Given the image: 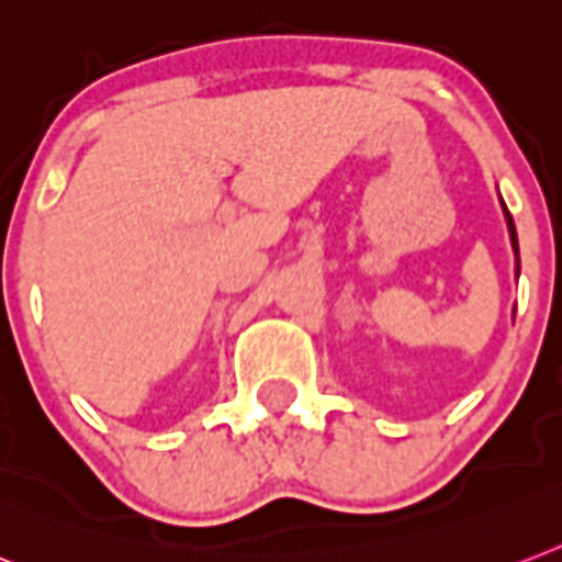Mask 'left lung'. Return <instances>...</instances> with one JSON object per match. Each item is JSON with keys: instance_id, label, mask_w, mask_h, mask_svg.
<instances>
[{"instance_id": "obj_1", "label": "left lung", "mask_w": 562, "mask_h": 562, "mask_svg": "<svg viewBox=\"0 0 562 562\" xmlns=\"http://www.w3.org/2000/svg\"><path fill=\"white\" fill-rule=\"evenodd\" d=\"M505 209V206H503ZM505 221H508V232H512V244H514V252H517V229H514V221H512V212L505 209ZM517 276H520V258H517Z\"/></svg>"}]
</instances>
